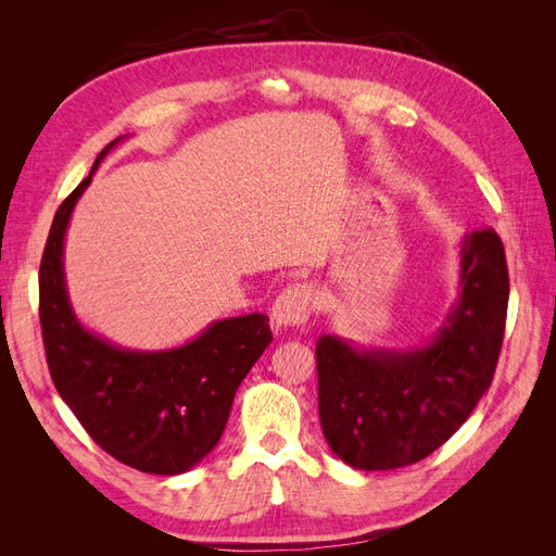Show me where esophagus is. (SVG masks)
<instances>
[{"mask_svg":"<svg viewBox=\"0 0 556 556\" xmlns=\"http://www.w3.org/2000/svg\"><path fill=\"white\" fill-rule=\"evenodd\" d=\"M313 290L308 285H290L288 290L278 294L271 308V323L276 329L301 327L311 315Z\"/></svg>","mask_w":556,"mask_h":556,"instance_id":"obj_1","label":"esophagus"}]
</instances>
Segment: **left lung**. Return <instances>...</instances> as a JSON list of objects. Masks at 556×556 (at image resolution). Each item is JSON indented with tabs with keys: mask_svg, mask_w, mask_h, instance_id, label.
Listing matches in <instances>:
<instances>
[{
	"mask_svg": "<svg viewBox=\"0 0 556 556\" xmlns=\"http://www.w3.org/2000/svg\"><path fill=\"white\" fill-rule=\"evenodd\" d=\"M506 250L494 229L459 241V294L417 348L317 341L319 425L336 457L359 470L410 466L439 450L490 390L508 313Z\"/></svg>",
	"mask_w": 556,
	"mask_h": 556,
	"instance_id": "left-lung-1",
	"label": "left lung"
}]
</instances>
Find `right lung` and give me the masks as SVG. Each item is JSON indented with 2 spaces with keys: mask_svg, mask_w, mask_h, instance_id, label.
<instances>
[{
  "mask_svg": "<svg viewBox=\"0 0 556 556\" xmlns=\"http://www.w3.org/2000/svg\"><path fill=\"white\" fill-rule=\"evenodd\" d=\"M66 197L50 227L39 268V317L55 390L90 439L143 473L178 476L217 445L233 396L271 343L268 317L250 313L211 323L172 350H129L86 329L64 278V233L76 201L115 143Z\"/></svg>",
  "mask_w": 556,
  "mask_h": 556,
  "instance_id": "right-lung-1",
  "label": "right lung"
}]
</instances>
